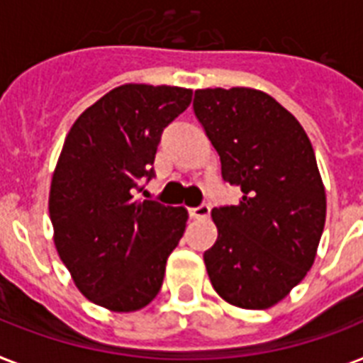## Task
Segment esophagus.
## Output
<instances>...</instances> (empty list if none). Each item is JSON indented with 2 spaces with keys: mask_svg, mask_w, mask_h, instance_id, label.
Here are the masks:
<instances>
[{
  "mask_svg": "<svg viewBox=\"0 0 363 363\" xmlns=\"http://www.w3.org/2000/svg\"><path fill=\"white\" fill-rule=\"evenodd\" d=\"M208 214H211V205H208V203H201L199 207L190 208L191 218H199V220H203V218H208Z\"/></svg>",
  "mask_w": 363,
  "mask_h": 363,
  "instance_id": "1",
  "label": "esophagus"
}]
</instances>
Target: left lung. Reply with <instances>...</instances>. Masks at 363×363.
Wrapping results in <instances>:
<instances>
[{
    "instance_id": "left-lung-1",
    "label": "left lung",
    "mask_w": 363,
    "mask_h": 363,
    "mask_svg": "<svg viewBox=\"0 0 363 363\" xmlns=\"http://www.w3.org/2000/svg\"><path fill=\"white\" fill-rule=\"evenodd\" d=\"M194 113L238 186L237 205L212 208L218 238L203 253L229 304L267 309L304 279L326 220V196L302 125L263 91L199 89Z\"/></svg>"
}]
</instances>
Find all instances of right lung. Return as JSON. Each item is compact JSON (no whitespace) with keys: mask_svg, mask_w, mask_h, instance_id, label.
<instances>
[{"mask_svg":"<svg viewBox=\"0 0 363 363\" xmlns=\"http://www.w3.org/2000/svg\"><path fill=\"white\" fill-rule=\"evenodd\" d=\"M191 91L115 87L79 115L50 188L59 257L85 298L135 311L155 298L188 212L135 196L155 177L162 132L186 110Z\"/></svg>","mask_w":363,"mask_h":363,"instance_id":"obj_1","label":"right lung"}]
</instances>
